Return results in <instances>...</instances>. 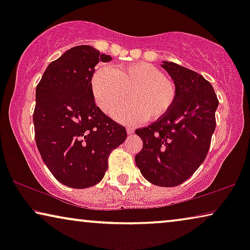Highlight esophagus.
<instances>
[{
    "mask_svg": "<svg viewBox=\"0 0 250 250\" xmlns=\"http://www.w3.org/2000/svg\"><path fill=\"white\" fill-rule=\"evenodd\" d=\"M126 131H127L128 134H133V133H134V128L131 127V126H128V127L126 128Z\"/></svg>",
    "mask_w": 250,
    "mask_h": 250,
    "instance_id": "1",
    "label": "esophagus"
}]
</instances>
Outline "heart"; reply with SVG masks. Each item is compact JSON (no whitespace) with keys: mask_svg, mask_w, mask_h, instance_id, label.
<instances>
[{"mask_svg":"<svg viewBox=\"0 0 250 250\" xmlns=\"http://www.w3.org/2000/svg\"><path fill=\"white\" fill-rule=\"evenodd\" d=\"M92 91L98 105L107 115L124 104L131 92V104L115 114L116 118L126 123L146 118L157 121L170 110L176 99L174 82L148 62L118 66L114 70L99 68L92 77Z\"/></svg>","mask_w":250,"mask_h":250,"instance_id":"b5f03b06","label":"heart"}]
</instances>
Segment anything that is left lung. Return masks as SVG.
Wrapping results in <instances>:
<instances>
[{"mask_svg": "<svg viewBox=\"0 0 250 250\" xmlns=\"http://www.w3.org/2000/svg\"><path fill=\"white\" fill-rule=\"evenodd\" d=\"M162 67L174 81L176 99L165 116L135 129L143 141L135 164L150 183L176 187L206 158L216 127L218 100L211 84L196 71L169 61Z\"/></svg>", "mask_w": 250, "mask_h": 250, "instance_id": "left-lung-1", "label": "left lung"}]
</instances>
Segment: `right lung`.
<instances>
[{
  "label": "right lung",
  "mask_w": 250,
  "mask_h": 250,
  "mask_svg": "<svg viewBox=\"0 0 250 250\" xmlns=\"http://www.w3.org/2000/svg\"><path fill=\"white\" fill-rule=\"evenodd\" d=\"M110 60L93 46H74L47 66L36 86L37 149L52 175L75 189L100 182L109 155L127 136L95 105L92 91L95 66Z\"/></svg>",
  "instance_id": "add662e5"
}]
</instances>
